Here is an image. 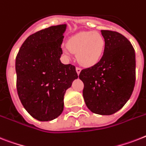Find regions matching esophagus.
<instances>
[{
	"mask_svg": "<svg viewBox=\"0 0 146 146\" xmlns=\"http://www.w3.org/2000/svg\"><path fill=\"white\" fill-rule=\"evenodd\" d=\"M76 73L78 75H79V73H80V72H81V68H79V67H76Z\"/></svg>",
	"mask_w": 146,
	"mask_h": 146,
	"instance_id": "esophagus-1",
	"label": "esophagus"
}]
</instances>
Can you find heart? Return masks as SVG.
I'll list each match as a JSON object with an SVG mask.
<instances>
[{
    "label": "heart",
    "mask_w": 146,
    "mask_h": 146,
    "mask_svg": "<svg viewBox=\"0 0 146 146\" xmlns=\"http://www.w3.org/2000/svg\"><path fill=\"white\" fill-rule=\"evenodd\" d=\"M67 47L76 54L78 62L84 67H92L101 59L105 48V40L101 34L94 31H81L71 36ZM68 48L64 51L68 54Z\"/></svg>",
    "instance_id": "b5f03b06"
}]
</instances>
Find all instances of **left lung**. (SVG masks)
Wrapping results in <instances>:
<instances>
[{
    "label": "left lung",
    "instance_id": "obj_1",
    "mask_svg": "<svg viewBox=\"0 0 146 146\" xmlns=\"http://www.w3.org/2000/svg\"><path fill=\"white\" fill-rule=\"evenodd\" d=\"M105 48L100 61L81 71L83 98L92 112L110 115L130 99L136 80L134 48L122 34L101 30Z\"/></svg>",
    "mask_w": 146,
    "mask_h": 146
}]
</instances>
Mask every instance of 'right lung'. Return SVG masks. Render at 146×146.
<instances>
[{"label": "right lung", "instance_id": "right-lung-1", "mask_svg": "<svg viewBox=\"0 0 146 146\" xmlns=\"http://www.w3.org/2000/svg\"><path fill=\"white\" fill-rule=\"evenodd\" d=\"M66 28L64 24L31 34L15 58L19 98L26 111L40 121H52L62 113L65 92L78 78L76 67L60 60Z\"/></svg>", "mask_w": 146, "mask_h": 146}]
</instances>
